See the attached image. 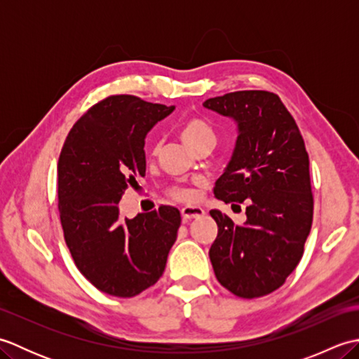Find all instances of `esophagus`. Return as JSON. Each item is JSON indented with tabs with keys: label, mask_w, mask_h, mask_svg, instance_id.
<instances>
[{
	"label": "esophagus",
	"mask_w": 359,
	"mask_h": 359,
	"mask_svg": "<svg viewBox=\"0 0 359 359\" xmlns=\"http://www.w3.org/2000/svg\"><path fill=\"white\" fill-rule=\"evenodd\" d=\"M182 217L184 220H189V219H197L202 217L205 215V211L201 207H184L180 210Z\"/></svg>",
	"instance_id": "1"
}]
</instances>
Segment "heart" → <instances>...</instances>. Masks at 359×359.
Masks as SVG:
<instances>
[{
    "label": "heart",
    "instance_id": "heart-1",
    "mask_svg": "<svg viewBox=\"0 0 359 359\" xmlns=\"http://www.w3.org/2000/svg\"><path fill=\"white\" fill-rule=\"evenodd\" d=\"M180 135L184 142L188 144L189 148L196 151L199 147L205 143L216 142V133L215 129L207 121L199 118V117H191L184 121V125L180 128ZM172 197L179 201H189L193 199V193L187 188H174L172 189Z\"/></svg>",
    "mask_w": 359,
    "mask_h": 359
}]
</instances>
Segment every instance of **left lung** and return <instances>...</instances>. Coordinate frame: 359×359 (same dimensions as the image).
Masks as SVG:
<instances>
[{
  "label": "left lung",
  "mask_w": 359,
  "mask_h": 359,
  "mask_svg": "<svg viewBox=\"0 0 359 359\" xmlns=\"http://www.w3.org/2000/svg\"><path fill=\"white\" fill-rule=\"evenodd\" d=\"M203 106L233 118L239 133L215 196L238 208L247 203L243 225L222 211H210L219 228L210 248L212 269L233 294L261 297L293 273L311 230L306 144L292 114L269 90H238L208 98Z\"/></svg>",
  "instance_id": "8db88e82"
}]
</instances>
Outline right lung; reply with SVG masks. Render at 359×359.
Returning a JSON list of instances; mask_svg holds the SVG:
<instances>
[{"label": "right lung", "instance_id": "right-lung-1", "mask_svg": "<svg viewBox=\"0 0 359 359\" xmlns=\"http://www.w3.org/2000/svg\"><path fill=\"white\" fill-rule=\"evenodd\" d=\"M174 106L111 95L81 116L58 158V211L80 273L103 293L133 297L162 276L180 212L162 205L121 219L118 202L147 171L144 137Z\"/></svg>", "mask_w": 359, "mask_h": 359}]
</instances>
